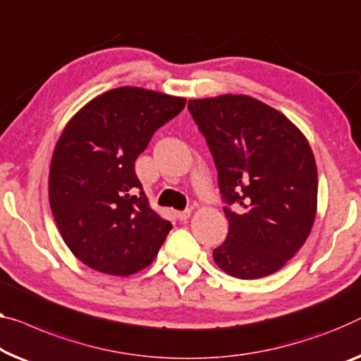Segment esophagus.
<instances>
[{"mask_svg": "<svg viewBox=\"0 0 361 361\" xmlns=\"http://www.w3.org/2000/svg\"><path fill=\"white\" fill-rule=\"evenodd\" d=\"M175 215H176V219H178V220H186V219H190L191 209H185V211H178Z\"/></svg>", "mask_w": 361, "mask_h": 361, "instance_id": "esophagus-1", "label": "esophagus"}]
</instances>
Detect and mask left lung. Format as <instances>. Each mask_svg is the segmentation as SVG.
<instances>
[{
	"mask_svg": "<svg viewBox=\"0 0 361 361\" xmlns=\"http://www.w3.org/2000/svg\"><path fill=\"white\" fill-rule=\"evenodd\" d=\"M217 166L228 235L215 264L238 279L277 272L308 238L318 171L303 134L281 111L246 95L188 102Z\"/></svg>",
	"mask_w": 361,
	"mask_h": 361,
	"instance_id": "8db88e82",
	"label": "left lung"
}]
</instances>
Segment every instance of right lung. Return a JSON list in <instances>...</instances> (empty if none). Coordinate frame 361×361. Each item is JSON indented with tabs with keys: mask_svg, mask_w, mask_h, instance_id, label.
Instances as JSON below:
<instances>
[{
	"mask_svg": "<svg viewBox=\"0 0 361 361\" xmlns=\"http://www.w3.org/2000/svg\"><path fill=\"white\" fill-rule=\"evenodd\" d=\"M185 105L180 97L118 87L89 102L64 128L48 197L64 243L85 266L129 276L157 256L171 224L149 207L134 162Z\"/></svg>",
	"mask_w": 361,
	"mask_h": 361,
	"instance_id": "right-lung-1",
	"label": "right lung"
}]
</instances>
